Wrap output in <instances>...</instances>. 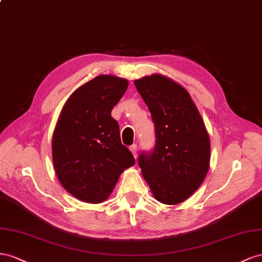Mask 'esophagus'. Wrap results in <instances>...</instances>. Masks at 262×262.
<instances>
[{
    "label": "esophagus",
    "mask_w": 262,
    "mask_h": 262,
    "mask_svg": "<svg viewBox=\"0 0 262 262\" xmlns=\"http://www.w3.org/2000/svg\"><path fill=\"white\" fill-rule=\"evenodd\" d=\"M129 149H130V151L133 152L134 157H135V158H137V150H138V148H137V145H132Z\"/></svg>",
    "instance_id": "esophagus-1"
}]
</instances>
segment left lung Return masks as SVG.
I'll return each instance as SVG.
<instances>
[{"label": "left lung", "instance_id": "1", "mask_svg": "<svg viewBox=\"0 0 262 262\" xmlns=\"http://www.w3.org/2000/svg\"><path fill=\"white\" fill-rule=\"evenodd\" d=\"M155 124L156 145L141 152L138 164L157 201L179 204L203 182L210 168L211 144L189 92L162 74L135 80Z\"/></svg>", "mask_w": 262, "mask_h": 262}]
</instances>
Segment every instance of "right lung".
<instances>
[{
  "instance_id": "right-lung-1",
  "label": "right lung",
  "mask_w": 262,
  "mask_h": 262,
  "mask_svg": "<svg viewBox=\"0 0 262 262\" xmlns=\"http://www.w3.org/2000/svg\"><path fill=\"white\" fill-rule=\"evenodd\" d=\"M128 81L102 74L74 91L52 135V161L61 185L86 203H102L119 176L135 163L111 116Z\"/></svg>"
}]
</instances>
